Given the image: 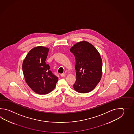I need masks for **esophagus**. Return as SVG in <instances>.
<instances>
[{
	"mask_svg": "<svg viewBox=\"0 0 134 134\" xmlns=\"http://www.w3.org/2000/svg\"><path fill=\"white\" fill-rule=\"evenodd\" d=\"M66 74V73H63V74H61L60 75V76L61 77H65Z\"/></svg>",
	"mask_w": 134,
	"mask_h": 134,
	"instance_id": "obj_1",
	"label": "esophagus"
}]
</instances>
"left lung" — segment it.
<instances>
[{"mask_svg":"<svg viewBox=\"0 0 134 134\" xmlns=\"http://www.w3.org/2000/svg\"><path fill=\"white\" fill-rule=\"evenodd\" d=\"M70 51L76 59L74 90L81 93H88L96 87L102 77L103 63L100 54L94 46L86 41L77 43Z\"/></svg>","mask_w":134,"mask_h":134,"instance_id":"1","label":"left lung"}]
</instances>
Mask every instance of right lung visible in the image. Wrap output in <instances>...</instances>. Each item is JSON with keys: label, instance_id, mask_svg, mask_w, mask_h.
I'll list each match as a JSON object with an SVG mask.
<instances>
[{"label": "right lung", "instance_id": "right-lung-1", "mask_svg": "<svg viewBox=\"0 0 134 134\" xmlns=\"http://www.w3.org/2000/svg\"><path fill=\"white\" fill-rule=\"evenodd\" d=\"M49 49L37 46L32 49L23 64V70L28 85L37 94H48L54 89L58 77L52 73L46 61Z\"/></svg>", "mask_w": 134, "mask_h": 134}]
</instances>
